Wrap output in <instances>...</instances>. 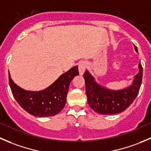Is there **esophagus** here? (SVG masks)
I'll return each mask as SVG.
<instances>
[{"mask_svg": "<svg viewBox=\"0 0 151 151\" xmlns=\"http://www.w3.org/2000/svg\"><path fill=\"white\" fill-rule=\"evenodd\" d=\"M86 65L85 62H81L78 64V71L80 75H83L85 70H86Z\"/></svg>", "mask_w": 151, "mask_h": 151, "instance_id": "34e87169", "label": "esophagus"}]
</instances>
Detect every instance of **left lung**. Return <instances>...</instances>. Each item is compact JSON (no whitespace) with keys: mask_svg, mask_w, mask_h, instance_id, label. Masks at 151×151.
<instances>
[{"mask_svg":"<svg viewBox=\"0 0 151 151\" xmlns=\"http://www.w3.org/2000/svg\"><path fill=\"white\" fill-rule=\"evenodd\" d=\"M134 48L138 52L137 46ZM85 89L89 106L98 114H115L125 111L135 100L142 80V67L139 64V73L132 84L121 90H110L95 82L87 70L83 74Z\"/></svg>","mask_w":151,"mask_h":151,"instance_id":"1","label":"left lung"}]
</instances>
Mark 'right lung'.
I'll list each match as a JSON object with an SVG mask.
<instances>
[{"mask_svg": "<svg viewBox=\"0 0 151 151\" xmlns=\"http://www.w3.org/2000/svg\"><path fill=\"white\" fill-rule=\"evenodd\" d=\"M78 75V66L71 68L50 86L38 92L24 90L17 86L9 73V82L12 92L20 106L36 117H51L60 112L67 101L70 83Z\"/></svg>", "mask_w": 151, "mask_h": 151, "instance_id": "obj_1", "label": "right lung"}]
</instances>
